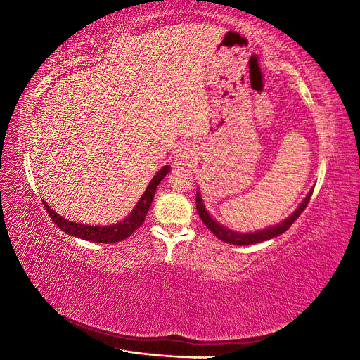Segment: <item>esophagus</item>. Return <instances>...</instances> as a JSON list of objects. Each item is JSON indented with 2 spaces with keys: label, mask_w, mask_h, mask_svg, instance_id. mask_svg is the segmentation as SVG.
Segmentation results:
<instances>
[{
  "label": "esophagus",
  "mask_w": 360,
  "mask_h": 360,
  "mask_svg": "<svg viewBox=\"0 0 360 360\" xmlns=\"http://www.w3.org/2000/svg\"><path fill=\"white\" fill-rule=\"evenodd\" d=\"M176 160L180 163V165H191V163L195 160V151L191 144H184L177 148L176 151Z\"/></svg>",
  "instance_id": "1"
}]
</instances>
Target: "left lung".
Returning a JSON list of instances; mask_svg holds the SVG:
<instances>
[{"label": "left lung", "mask_w": 360, "mask_h": 360, "mask_svg": "<svg viewBox=\"0 0 360 360\" xmlns=\"http://www.w3.org/2000/svg\"><path fill=\"white\" fill-rule=\"evenodd\" d=\"M314 188L308 192L307 197L303 198V201L299 204V207L296 210H294L287 219L282 221L278 225L274 226H267L264 230H259L255 233H238L234 230H230L228 226H224L222 224L216 222L214 217H212V214L209 213V210L205 209L202 197H201V192L200 189L197 191V210L198 214L201 217V221L204 222V225L209 228V230L219 238V240L225 242V243H230V245H237V246H245V245H254V243H261V242H266L270 240V238L278 237L282 233H285L288 228L292 225V222L297 219V217L302 214V212L304 210V207L308 205L309 200H311V195H312Z\"/></svg>", "instance_id": "left-lung-1"}]
</instances>
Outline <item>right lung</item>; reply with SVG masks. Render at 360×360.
Instances as JSON below:
<instances>
[{
  "mask_svg": "<svg viewBox=\"0 0 360 360\" xmlns=\"http://www.w3.org/2000/svg\"><path fill=\"white\" fill-rule=\"evenodd\" d=\"M171 167L165 165L162 167L156 176L151 179L148 183V186L146 192L143 193V197L139 198V201L135 204L134 210L127 214L123 221H120L114 225H85V224H78V222H72L66 217L60 216L58 213L53 212L51 207L43 202L46 207V212L51 216V219L56 222L57 226H60L64 233H68L69 236L82 238V240H89V242H96V243H115V242H122L124 238H127L130 234H132L135 230L143 225L146 221L147 212L150 209L151 202H153L156 189L159 186V183L163 180V177L169 172Z\"/></svg>",
  "mask_w": 360,
  "mask_h": 360,
  "instance_id": "obj_1",
  "label": "right lung"
}]
</instances>
